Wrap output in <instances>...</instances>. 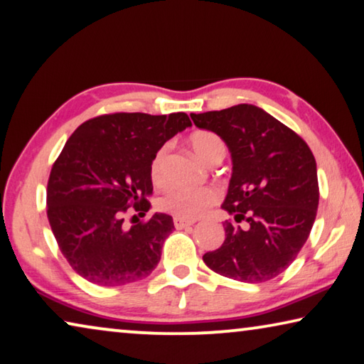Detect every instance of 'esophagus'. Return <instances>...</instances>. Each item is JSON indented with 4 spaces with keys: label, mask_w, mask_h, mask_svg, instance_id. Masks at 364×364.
<instances>
[{
    "label": "esophagus",
    "mask_w": 364,
    "mask_h": 364,
    "mask_svg": "<svg viewBox=\"0 0 364 364\" xmlns=\"http://www.w3.org/2000/svg\"><path fill=\"white\" fill-rule=\"evenodd\" d=\"M192 225H193V221L183 220V218H174V226H176V229H183V228L192 226Z\"/></svg>",
    "instance_id": "obj_1"
}]
</instances>
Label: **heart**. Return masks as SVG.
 I'll list each match as a JSON object with an SVG mask.
<instances>
[{
  "label": "heart",
  "instance_id": "1",
  "mask_svg": "<svg viewBox=\"0 0 364 364\" xmlns=\"http://www.w3.org/2000/svg\"><path fill=\"white\" fill-rule=\"evenodd\" d=\"M192 148L200 159L208 163L211 154L220 146H225L223 139L211 132H197L190 138ZM166 149H159L151 163V177L156 183L164 181ZM221 200V190L218 187H176L161 198V206L169 213L183 220H197L203 216L211 206Z\"/></svg>",
  "mask_w": 364,
  "mask_h": 364
}]
</instances>
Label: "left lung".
<instances>
[{"mask_svg":"<svg viewBox=\"0 0 364 364\" xmlns=\"http://www.w3.org/2000/svg\"><path fill=\"white\" fill-rule=\"evenodd\" d=\"M228 144L232 174L221 205L226 239L203 262L223 277L262 283L287 270L306 244L318 205L312 151L291 128L250 104L190 114Z\"/></svg>","mask_w":364,"mask_h":364,"instance_id":"8db88e82","label":"left lung"}]
</instances>
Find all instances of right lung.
Returning a JSON list of instances; mask_svg holds the SVG:
<instances>
[{
    "mask_svg": "<svg viewBox=\"0 0 364 364\" xmlns=\"http://www.w3.org/2000/svg\"><path fill=\"white\" fill-rule=\"evenodd\" d=\"M192 127L183 112H119L85 122L55 161L47 186V216L61 254L77 275L99 287L146 278L174 229L169 215L151 208V163L163 144ZM136 210V225H124Z\"/></svg>",
    "mask_w": 364,
    "mask_h": 364,
    "instance_id": "right-lung-1",
    "label": "right lung"
}]
</instances>
